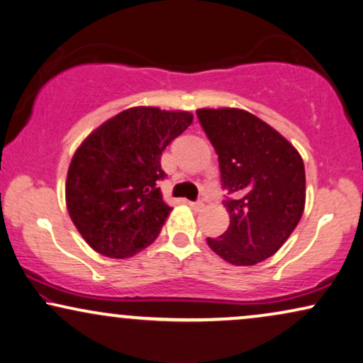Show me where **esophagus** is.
I'll return each mask as SVG.
<instances>
[{"mask_svg":"<svg viewBox=\"0 0 363 363\" xmlns=\"http://www.w3.org/2000/svg\"><path fill=\"white\" fill-rule=\"evenodd\" d=\"M187 206H189V207H192V209H194V211H199V209H202V207H204V202H202V201H189V202H187Z\"/></svg>","mask_w":363,"mask_h":363,"instance_id":"obj_1","label":"esophagus"}]
</instances>
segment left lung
Masks as SVG:
<instances>
[{"instance_id": "1", "label": "left lung", "mask_w": 363, "mask_h": 363, "mask_svg": "<svg viewBox=\"0 0 363 363\" xmlns=\"http://www.w3.org/2000/svg\"><path fill=\"white\" fill-rule=\"evenodd\" d=\"M197 119L219 156L224 207L230 224L207 238L234 265L269 259L289 239L306 206L301 154L275 129L242 109H199Z\"/></svg>"}]
</instances>
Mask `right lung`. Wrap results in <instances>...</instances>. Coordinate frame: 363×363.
<instances>
[{"instance_id":"right-lung-1","label":"right lung","mask_w":363,"mask_h":363,"mask_svg":"<svg viewBox=\"0 0 363 363\" xmlns=\"http://www.w3.org/2000/svg\"><path fill=\"white\" fill-rule=\"evenodd\" d=\"M192 114L157 108L125 109L77 149L66 179L71 220L96 252L131 257L157 238L171 207L157 182L162 151L189 128Z\"/></svg>"}]
</instances>
